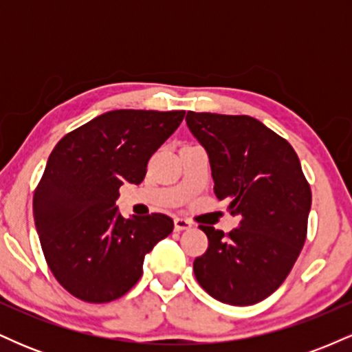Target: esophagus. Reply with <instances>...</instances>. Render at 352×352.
Segmentation results:
<instances>
[{"mask_svg": "<svg viewBox=\"0 0 352 352\" xmlns=\"http://www.w3.org/2000/svg\"><path fill=\"white\" fill-rule=\"evenodd\" d=\"M173 225H175V232H184V230H188L192 227V223H190L187 218H180V217H177L175 220H173Z\"/></svg>", "mask_w": 352, "mask_h": 352, "instance_id": "1", "label": "esophagus"}]
</instances>
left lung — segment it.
Here are the masks:
<instances>
[{"label": "left lung", "mask_w": 352, "mask_h": 352, "mask_svg": "<svg viewBox=\"0 0 352 352\" xmlns=\"http://www.w3.org/2000/svg\"><path fill=\"white\" fill-rule=\"evenodd\" d=\"M187 125L208 153L218 200L240 218L225 235L204 227L208 250L193 273L215 300L233 306L263 301L292 272L306 240L311 188L283 137L250 116L187 112Z\"/></svg>", "instance_id": "left-lung-1"}]
</instances>
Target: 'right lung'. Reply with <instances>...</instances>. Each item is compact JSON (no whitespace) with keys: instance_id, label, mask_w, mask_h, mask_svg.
<instances>
[{"instance_id":"1","label":"right lung","mask_w":352,"mask_h":352,"mask_svg":"<svg viewBox=\"0 0 352 352\" xmlns=\"http://www.w3.org/2000/svg\"><path fill=\"white\" fill-rule=\"evenodd\" d=\"M185 111L119 109L69 132L52 148L33 197L34 225L47 266L72 296L109 302L142 276L144 258L168 236L164 213L124 218L119 188L139 185L152 153Z\"/></svg>"}]
</instances>
